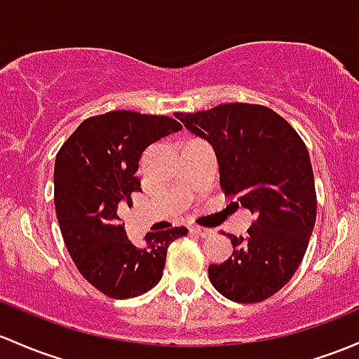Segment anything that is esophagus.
<instances>
[{"instance_id": "34e87169", "label": "esophagus", "mask_w": 359, "mask_h": 359, "mask_svg": "<svg viewBox=\"0 0 359 359\" xmlns=\"http://www.w3.org/2000/svg\"><path fill=\"white\" fill-rule=\"evenodd\" d=\"M191 232L196 233V236H199V237H210L211 233H213V230L205 229V227H198V225H192Z\"/></svg>"}]
</instances>
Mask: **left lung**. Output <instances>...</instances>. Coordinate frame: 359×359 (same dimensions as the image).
I'll return each mask as SVG.
<instances>
[{
    "mask_svg": "<svg viewBox=\"0 0 359 359\" xmlns=\"http://www.w3.org/2000/svg\"><path fill=\"white\" fill-rule=\"evenodd\" d=\"M213 146L220 187L255 215L246 237L229 233L232 256L208 266L213 287L236 303H259L292 278L316 220L306 144L287 120L262 104L227 103L175 113Z\"/></svg>",
    "mask_w": 359,
    "mask_h": 359,
    "instance_id": "8db88e82",
    "label": "left lung"
}]
</instances>
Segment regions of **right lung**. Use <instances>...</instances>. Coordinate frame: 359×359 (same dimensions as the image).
<instances>
[{"label":"right lung","instance_id":"right-lung-1","mask_svg":"<svg viewBox=\"0 0 359 359\" xmlns=\"http://www.w3.org/2000/svg\"><path fill=\"white\" fill-rule=\"evenodd\" d=\"M182 129L165 115L116 110L90 116L63 142L55 160V208L63 241L82 277L104 296L129 299L163 275L167 249L186 227L146 233L134 246L118 213L141 192L142 151Z\"/></svg>","mask_w":359,"mask_h":359}]
</instances>
